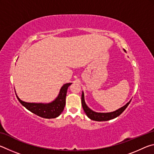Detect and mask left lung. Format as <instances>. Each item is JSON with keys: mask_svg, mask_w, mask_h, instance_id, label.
Returning <instances> with one entry per match:
<instances>
[{"mask_svg": "<svg viewBox=\"0 0 154 154\" xmlns=\"http://www.w3.org/2000/svg\"><path fill=\"white\" fill-rule=\"evenodd\" d=\"M124 50L126 51L125 49H124ZM130 101L126 105L122 106V108L118 109V110H116V111L111 112V113H96V112H94L92 110H91V109L86 105V104L85 103L84 94H83V92H82V104L83 109V110H84L85 113H86L87 116L90 119H92V120L98 121V122L108 121V120H110V119L117 118V117L119 116V115H121L122 113V112H123L125 109L127 108V106H128Z\"/></svg>", "mask_w": 154, "mask_h": 154, "instance_id": "8db88e82", "label": "left lung"}]
</instances>
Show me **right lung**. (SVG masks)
<instances>
[{"instance_id": "1", "label": "right lung", "mask_w": 154, "mask_h": 154, "mask_svg": "<svg viewBox=\"0 0 154 154\" xmlns=\"http://www.w3.org/2000/svg\"><path fill=\"white\" fill-rule=\"evenodd\" d=\"M71 83H66L62 87L59 95L55 100L48 104L43 103H30L21 100L16 95L20 103L26 108L28 110L41 118L51 119L58 117L63 111L66 104V96L68 88L71 85Z\"/></svg>"}]
</instances>
